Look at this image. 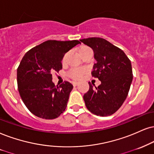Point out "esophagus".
Here are the masks:
<instances>
[{
    "mask_svg": "<svg viewBox=\"0 0 154 154\" xmlns=\"http://www.w3.org/2000/svg\"><path fill=\"white\" fill-rule=\"evenodd\" d=\"M73 86H78V84H79V82H78V81H73Z\"/></svg>",
    "mask_w": 154,
    "mask_h": 154,
    "instance_id": "obj_1",
    "label": "esophagus"
}]
</instances>
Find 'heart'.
<instances>
[{
    "label": "heart",
    "mask_w": 154,
    "mask_h": 154,
    "mask_svg": "<svg viewBox=\"0 0 154 154\" xmlns=\"http://www.w3.org/2000/svg\"><path fill=\"white\" fill-rule=\"evenodd\" d=\"M89 50H91V49L89 48V47L86 46V45H82V46H81L80 48H79V54H80V56H81L83 53L86 52V51H88ZM66 56H67V54H66L65 56H63V63L65 62ZM85 73H86V70L85 69H83V68H76V69L72 70L71 73H70V75H71V77H73V79H79V78L82 77Z\"/></svg>",
    "instance_id": "1"
}]
</instances>
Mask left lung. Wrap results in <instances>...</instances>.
I'll return each mask as SVG.
<instances>
[{"instance_id":"obj_1","label":"left lung","mask_w":154,"mask_h":154,"mask_svg":"<svg viewBox=\"0 0 154 154\" xmlns=\"http://www.w3.org/2000/svg\"><path fill=\"white\" fill-rule=\"evenodd\" d=\"M80 41L91 47L96 60L92 76L100 85L95 88L90 83L83 96L87 109L99 116H108L119 110L125 101L133 80L131 60L125 53L101 38H88Z\"/></svg>"}]
</instances>
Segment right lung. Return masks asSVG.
Returning <instances> with one entry per match:
<instances>
[{"instance_id":"right-lung-1","label":"right lung","mask_w":154,"mask_h":154,"mask_svg":"<svg viewBox=\"0 0 154 154\" xmlns=\"http://www.w3.org/2000/svg\"><path fill=\"white\" fill-rule=\"evenodd\" d=\"M79 43L49 40L24 55L17 69V83L21 99L33 115L54 119L65 111L73 85L65 81L56 86L52 73L62 69L64 55Z\"/></svg>"}]
</instances>
